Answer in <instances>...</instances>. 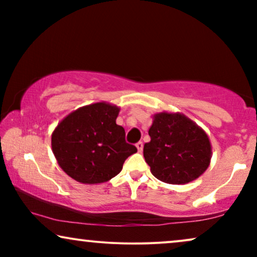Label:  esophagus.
<instances>
[{"mask_svg": "<svg viewBox=\"0 0 257 257\" xmlns=\"http://www.w3.org/2000/svg\"><path fill=\"white\" fill-rule=\"evenodd\" d=\"M136 147H137V150H138V152H143V143L142 142L137 143Z\"/></svg>", "mask_w": 257, "mask_h": 257, "instance_id": "34e87169", "label": "esophagus"}]
</instances>
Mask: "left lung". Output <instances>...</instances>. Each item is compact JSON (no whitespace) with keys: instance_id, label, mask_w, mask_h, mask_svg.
<instances>
[{"instance_id":"obj_1","label":"left lung","mask_w":257,"mask_h":257,"mask_svg":"<svg viewBox=\"0 0 257 257\" xmlns=\"http://www.w3.org/2000/svg\"><path fill=\"white\" fill-rule=\"evenodd\" d=\"M149 135L151 142L144 145V158L160 181L184 185L208 168L212 158L208 136L186 115L154 114Z\"/></svg>"}]
</instances>
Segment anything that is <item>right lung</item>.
<instances>
[{"mask_svg": "<svg viewBox=\"0 0 257 257\" xmlns=\"http://www.w3.org/2000/svg\"><path fill=\"white\" fill-rule=\"evenodd\" d=\"M118 113V106L101 101L79 107L57 125L52 152L69 177L82 184L106 182L137 152L125 142V130L115 124Z\"/></svg>", "mask_w": 257, "mask_h": 257, "instance_id": "add662e5", "label": "right lung"}]
</instances>
